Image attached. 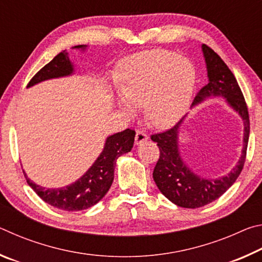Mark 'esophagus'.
<instances>
[{
	"label": "esophagus",
	"mask_w": 262,
	"mask_h": 262,
	"mask_svg": "<svg viewBox=\"0 0 262 262\" xmlns=\"http://www.w3.org/2000/svg\"><path fill=\"white\" fill-rule=\"evenodd\" d=\"M148 139H149V137H148L147 134H145V133L141 132V130H137L136 135H135V144L140 145V144L143 143V142L148 141Z\"/></svg>",
	"instance_id": "obj_1"
}]
</instances>
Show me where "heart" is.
Listing matches in <instances>:
<instances>
[{
  "instance_id": "obj_1",
  "label": "heart",
  "mask_w": 262,
  "mask_h": 262,
  "mask_svg": "<svg viewBox=\"0 0 262 262\" xmlns=\"http://www.w3.org/2000/svg\"><path fill=\"white\" fill-rule=\"evenodd\" d=\"M195 69L174 52L154 50L135 54L122 66L115 104L128 117L143 106L144 118L156 128H167L186 113L195 88Z\"/></svg>"
}]
</instances>
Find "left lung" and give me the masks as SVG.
Segmentation results:
<instances>
[{
	"label": "left lung",
	"mask_w": 262,
	"mask_h": 262,
	"mask_svg": "<svg viewBox=\"0 0 262 262\" xmlns=\"http://www.w3.org/2000/svg\"><path fill=\"white\" fill-rule=\"evenodd\" d=\"M201 50L206 62L208 84L195 96L192 108L209 98H224L229 107L232 108L243 120L244 134L242 155L237 164L228 174L217 178H206L199 176L181 157L179 134L183 129L185 118L181 119L171 129L151 136V140L157 142L161 151L152 173L158 189L174 205L193 209L217 200L237 180L245 163L250 136L247 106L236 77L224 61L210 47L203 43Z\"/></svg>",
	"instance_id": "8db88e82"
}]
</instances>
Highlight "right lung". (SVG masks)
I'll return each mask as SVG.
<instances>
[{
	"label": "right lung",
	"instance_id": "add662e5",
	"mask_svg": "<svg viewBox=\"0 0 262 262\" xmlns=\"http://www.w3.org/2000/svg\"><path fill=\"white\" fill-rule=\"evenodd\" d=\"M74 48L84 52L86 50V45H78ZM74 73L75 66L70 61L67 51H63L34 75L28 88L52 78L72 76ZM134 137L135 132L132 129H125L108 136L105 141L103 151L97 157L95 163L81 178L70 185L59 188H45L33 183L23 171L26 181L43 201L57 209L66 211L88 209L98 203L108 192L114 179L117 159L121 155L130 151L134 144Z\"/></svg>",
	"mask_w": 262,
	"mask_h": 262
}]
</instances>
